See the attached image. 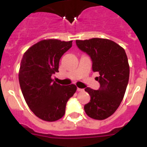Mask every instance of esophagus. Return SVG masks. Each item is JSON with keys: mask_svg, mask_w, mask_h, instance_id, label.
<instances>
[{"mask_svg": "<svg viewBox=\"0 0 147 147\" xmlns=\"http://www.w3.org/2000/svg\"><path fill=\"white\" fill-rule=\"evenodd\" d=\"M84 90V89H82V88H77V91H83Z\"/></svg>", "mask_w": 147, "mask_h": 147, "instance_id": "34e87169", "label": "esophagus"}]
</instances>
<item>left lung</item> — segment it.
I'll use <instances>...</instances> for the list:
<instances>
[{"label": "left lung", "instance_id": "1", "mask_svg": "<svg viewBox=\"0 0 147 147\" xmlns=\"http://www.w3.org/2000/svg\"><path fill=\"white\" fill-rule=\"evenodd\" d=\"M76 44L90 57L93 72L99 74L96 79L100 84L98 90L85 89L90 96V102L84 106L85 113L92 119H107L119 107L129 82V67L125 51L107 39L76 40Z\"/></svg>", "mask_w": 147, "mask_h": 147}]
</instances>
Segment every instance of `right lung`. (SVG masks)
Instances as JSON below:
<instances>
[{"label": "right lung", "mask_w": 147, "mask_h": 147, "mask_svg": "<svg viewBox=\"0 0 147 147\" xmlns=\"http://www.w3.org/2000/svg\"><path fill=\"white\" fill-rule=\"evenodd\" d=\"M71 46L72 41L44 40L23 54L19 71L20 88L30 110L42 120L61 119L76 90V85H60L51 79L59 72V59Z\"/></svg>", "instance_id": "add662e5"}]
</instances>
